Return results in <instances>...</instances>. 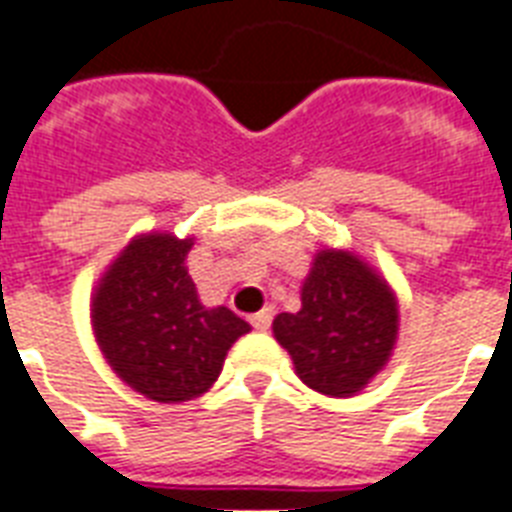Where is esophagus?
Here are the masks:
<instances>
[{"mask_svg": "<svg viewBox=\"0 0 512 512\" xmlns=\"http://www.w3.org/2000/svg\"><path fill=\"white\" fill-rule=\"evenodd\" d=\"M252 327L260 329V332H265V329L271 327V321H273V311L271 308H263V311H257L255 316H252Z\"/></svg>", "mask_w": 512, "mask_h": 512, "instance_id": "1", "label": "esophagus"}]
</instances>
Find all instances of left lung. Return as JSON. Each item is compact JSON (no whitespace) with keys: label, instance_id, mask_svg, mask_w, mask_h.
<instances>
[{"label":"left lung","instance_id":"left-lung-1","mask_svg":"<svg viewBox=\"0 0 512 512\" xmlns=\"http://www.w3.org/2000/svg\"><path fill=\"white\" fill-rule=\"evenodd\" d=\"M300 311L279 313L273 337L316 393L358 396L388 366L398 340V297L374 265L350 249L313 255Z\"/></svg>","mask_w":512,"mask_h":512}]
</instances>
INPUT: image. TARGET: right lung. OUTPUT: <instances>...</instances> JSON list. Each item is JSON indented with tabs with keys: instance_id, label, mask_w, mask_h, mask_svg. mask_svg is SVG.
I'll return each mask as SVG.
<instances>
[{
	"instance_id": "obj_1",
	"label": "right lung",
	"mask_w": 512,
	"mask_h": 512,
	"mask_svg": "<svg viewBox=\"0 0 512 512\" xmlns=\"http://www.w3.org/2000/svg\"><path fill=\"white\" fill-rule=\"evenodd\" d=\"M193 236L140 233L111 260L90 297L100 353L140 396L180 404L207 393L249 324L231 308H207L188 276Z\"/></svg>"
}]
</instances>
